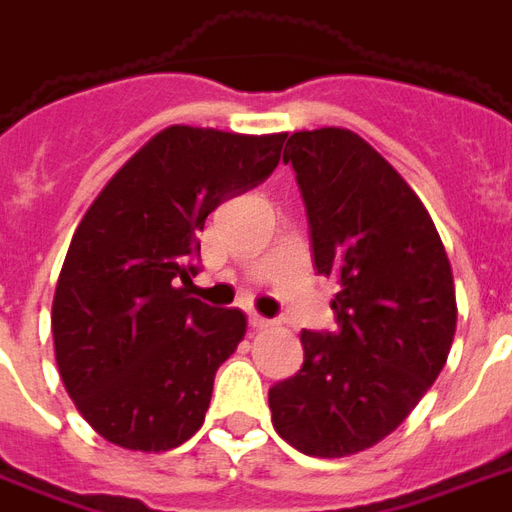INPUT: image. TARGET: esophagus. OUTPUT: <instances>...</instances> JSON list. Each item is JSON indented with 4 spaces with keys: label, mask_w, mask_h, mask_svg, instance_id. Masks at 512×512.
<instances>
[{
    "label": "esophagus",
    "mask_w": 512,
    "mask_h": 512,
    "mask_svg": "<svg viewBox=\"0 0 512 512\" xmlns=\"http://www.w3.org/2000/svg\"><path fill=\"white\" fill-rule=\"evenodd\" d=\"M249 325H252L255 331H263V328H268V325H271V320H268V317H263V314L252 312L249 314Z\"/></svg>",
    "instance_id": "34e87169"
}]
</instances>
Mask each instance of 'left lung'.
Here are the masks:
<instances>
[{"mask_svg":"<svg viewBox=\"0 0 512 512\" xmlns=\"http://www.w3.org/2000/svg\"><path fill=\"white\" fill-rule=\"evenodd\" d=\"M285 165L309 219L317 274L339 293L333 331H304V366L268 391L279 437L306 456L377 445L437 380L456 333L445 246L410 184L355 132H293Z\"/></svg>","mask_w":512,"mask_h":512,"instance_id":"1","label":"left lung"}]
</instances>
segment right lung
I'll return each instance as SVG.
<instances>
[{
	"label": "right lung",
	"mask_w": 512,
	"mask_h": 512,
	"mask_svg": "<svg viewBox=\"0 0 512 512\" xmlns=\"http://www.w3.org/2000/svg\"><path fill=\"white\" fill-rule=\"evenodd\" d=\"M285 138L168 127L83 214L51 328L64 388L113 445L160 453L203 426L214 374L244 339L246 317L189 298L198 233L219 203L274 173Z\"/></svg>",
	"instance_id": "obj_1"
}]
</instances>
